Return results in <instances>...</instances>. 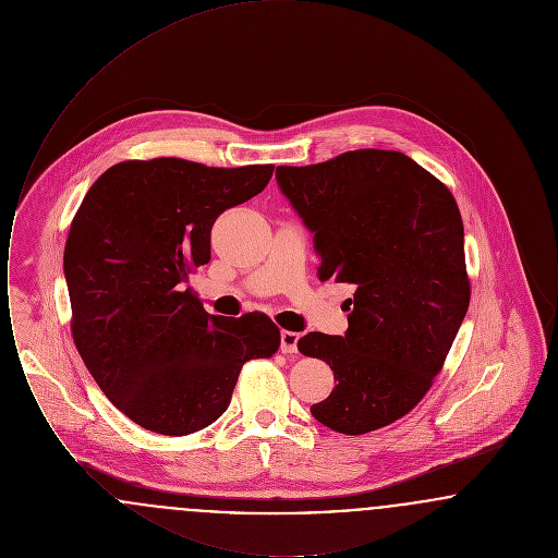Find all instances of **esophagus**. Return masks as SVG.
<instances>
[{
    "label": "esophagus",
    "instance_id": "esophagus-1",
    "mask_svg": "<svg viewBox=\"0 0 558 558\" xmlns=\"http://www.w3.org/2000/svg\"><path fill=\"white\" fill-rule=\"evenodd\" d=\"M296 343H299V332L282 330V335H280V351L282 353H294Z\"/></svg>",
    "mask_w": 558,
    "mask_h": 558
}]
</instances>
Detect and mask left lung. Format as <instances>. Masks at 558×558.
I'll return each mask as SVG.
<instances>
[{"label": "left lung", "mask_w": 558, "mask_h": 558, "mask_svg": "<svg viewBox=\"0 0 558 558\" xmlns=\"http://www.w3.org/2000/svg\"><path fill=\"white\" fill-rule=\"evenodd\" d=\"M276 180L314 232L319 280L353 287L345 337L310 332L335 389L312 405L322 425L364 435L405 416L444 368L466 316L464 228L446 184L398 150H351Z\"/></svg>", "instance_id": "left-lung-1"}]
</instances>
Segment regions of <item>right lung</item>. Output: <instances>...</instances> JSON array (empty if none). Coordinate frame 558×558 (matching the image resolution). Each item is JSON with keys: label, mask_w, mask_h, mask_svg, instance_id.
Listing matches in <instances>:
<instances>
[{"label": "right lung", "mask_w": 558, "mask_h": 558, "mask_svg": "<svg viewBox=\"0 0 558 558\" xmlns=\"http://www.w3.org/2000/svg\"><path fill=\"white\" fill-rule=\"evenodd\" d=\"M274 165L123 160L87 190L64 246L71 332L98 387L135 425L182 437L228 408L244 362L271 357L266 314L211 316L187 274L211 259L215 219L257 196Z\"/></svg>", "instance_id": "right-lung-1"}]
</instances>
